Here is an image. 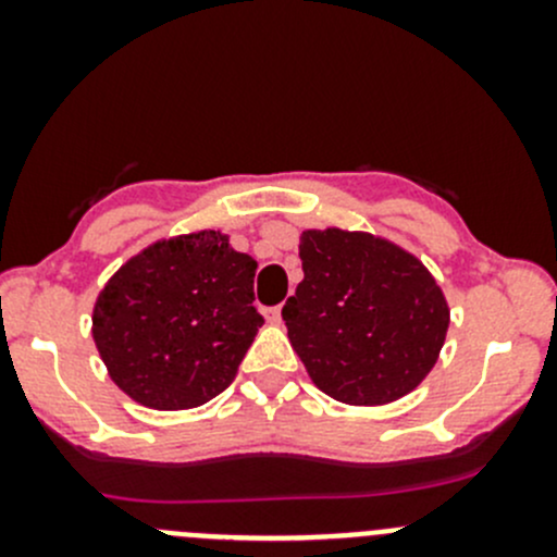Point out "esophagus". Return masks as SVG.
Wrapping results in <instances>:
<instances>
[{"label":"esophagus","mask_w":557,"mask_h":557,"mask_svg":"<svg viewBox=\"0 0 557 557\" xmlns=\"http://www.w3.org/2000/svg\"><path fill=\"white\" fill-rule=\"evenodd\" d=\"M263 318L272 325H280L283 323V307H269V310H263Z\"/></svg>","instance_id":"obj_1"}]
</instances>
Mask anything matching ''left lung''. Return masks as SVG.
Masks as SVG:
<instances>
[{"mask_svg": "<svg viewBox=\"0 0 557 557\" xmlns=\"http://www.w3.org/2000/svg\"><path fill=\"white\" fill-rule=\"evenodd\" d=\"M305 280L283 307L312 383L356 407L396 401L423 383L445 345L450 310L429 269L363 232L310 228Z\"/></svg>", "mask_w": 557, "mask_h": 557, "instance_id": "8db88e82", "label": "left lung"}]
</instances>
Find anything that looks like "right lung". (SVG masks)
<instances>
[{
	"label": "right lung",
	"mask_w": 557,
	"mask_h": 557,
	"mask_svg": "<svg viewBox=\"0 0 557 557\" xmlns=\"http://www.w3.org/2000/svg\"><path fill=\"white\" fill-rule=\"evenodd\" d=\"M256 267L221 232L150 245L94 307V342L112 383L150 409H190L226 391L263 318Z\"/></svg>",
	"instance_id": "1"
}]
</instances>
